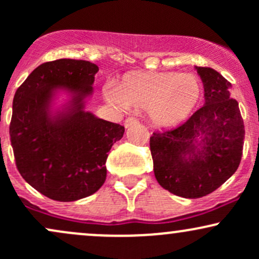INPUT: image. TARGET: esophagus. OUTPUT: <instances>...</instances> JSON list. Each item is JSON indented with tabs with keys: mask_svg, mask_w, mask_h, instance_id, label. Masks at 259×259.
<instances>
[{
	"mask_svg": "<svg viewBox=\"0 0 259 259\" xmlns=\"http://www.w3.org/2000/svg\"><path fill=\"white\" fill-rule=\"evenodd\" d=\"M136 123H139V120L136 119L135 117H129V118H126V119H125V123H124V125H125V127H130V126L135 125Z\"/></svg>",
	"mask_w": 259,
	"mask_h": 259,
	"instance_id": "obj_1",
	"label": "esophagus"
}]
</instances>
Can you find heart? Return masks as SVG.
I'll use <instances>...</instances> for the list:
<instances>
[{"mask_svg": "<svg viewBox=\"0 0 259 259\" xmlns=\"http://www.w3.org/2000/svg\"><path fill=\"white\" fill-rule=\"evenodd\" d=\"M203 89L194 74L177 72H130L117 88L107 85L105 99L112 105L147 111L156 126L180 125L200 105Z\"/></svg>", "mask_w": 259, "mask_h": 259, "instance_id": "heart-1", "label": "heart"}]
</instances>
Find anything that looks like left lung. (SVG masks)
Here are the masks:
<instances>
[{
    "instance_id": "obj_1",
    "label": "left lung",
    "mask_w": 259,
    "mask_h": 259,
    "mask_svg": "<svg viewBox=\"0 0 259 259\" xmlns=\"http://www.w3.org/2000/svg\"><path fill=\"white\" fill-rule=\"evenodd\" d=\"M204 88V106L175 129L150 138L154 177L163 189L200 198L218 189L239 168L245 125L231 84L208 67H196Z\"/></svg>"
}]
</instances>
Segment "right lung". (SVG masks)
I'll list each match as a JSON object with an SVG mask.
<instances>
[{
    "instance_id": "add662e5",
    "label": "right lung",
    "mask_w": 259,
    "mask_h": 259,
    "mask_svg": "<svg viewBox=\"0 0 259 259\" xmlns=\"http://www.w3.org/2000/svg\"><path fill=\"white\" fill-rule=\"evenodd\" d=\"M96 64L57 59L38 65L13 99L10 135L17 169L29 185L55 201L88 197L106 180V160L124 126L85 112L92 94ZM57 90L72 95L70 106L53 116Z\"/></svg>"
}]
</instances>
